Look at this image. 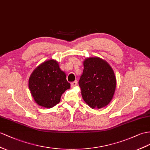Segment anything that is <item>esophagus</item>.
I'll list each match as a JSON object with an SVG mask.
<instances>
[{
  "mask_svg": "<svg viewBox=\"0 0 150 150\" xmlns=\"http://www.w3.org/2000/svg\"><path fill=\"white\" fill-rule=\"evenodd\" d=\"M76 84H77V80H75V81L71 82V87H75V86H76Z\"/></svg>",
  "mask_w": 150,
  "mask_h": 150,
  "instance_id": "34e87169",
  "label": "esophagus"
}]
</instances>
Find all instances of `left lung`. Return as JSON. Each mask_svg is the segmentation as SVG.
I'll return each instance as SVG.
<instances>
[{
  "label": "left lung",
  "mask_w": 150,
  "mask_h": 150,
  "mask_svg": "<svg viewBox=\"0 0 150 150\" xmlns=\"http://www.w3.org/2000/svg\"><path fill=\"white\" fill-rule=\"evenodd\" d=\"M79 84L84 101L93 109H100L113 99L117 80L112 68L106 61L98 57H88L83 61Z\"/></svg>",
  "instance_id": "left-lung-1"
}]
</instances>
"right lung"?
<instances>
[{
    "mask_svg": "<svg viewBox=\"0 0 150 150\" xmlns=\"http://www.w3.org/2000/svg\"><path fill=\"white\" fill-rule=\"evenodd\" d=\"M65 73L54 59L45 61L33 70L28 80V87L37 104L51 108L60 102L61 95L70 88Z\"/></svg>",
    "mask_w": 150,
    "mask_h": 150,
    "instance_id": "obj_1",
    "label": "right lung"
}]
</instances>
